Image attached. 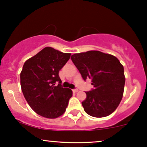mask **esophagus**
Instances as JSON below:
<instances>
[{
    "label": "esophagus",
    "instance_id": "esophagus-1",
    "mask_svg": "<svg viewBox=\"0 0 147 147\" xmlns=\"http://www.w3.org/2000/svg\"><path fill=\"white\" fill-rule=\"evenodd\" d=\"M77 92H78V89H74L73 90V93H77Z\"/></svg>",
    "mask_w": 147,
    "mask_h": 147
}]
</instances>
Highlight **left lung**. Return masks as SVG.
I'll list each match as a JSON object with an SVG mask.
<instances>
[{"instance_id":"left-lung-1","label":"left lung","mask_w":147,"mask_h":147,"mask_svg":"<svg viewBox=\"0 0 147 147\" xmlns=\"http://www.w3.org/2000/svg\"><path fill=\"white\" fill-rule=\"evenodd\" d=\"M71 59L82 78L92 80L94 89L85 92L82 102L84 111L91 117L110 115L120 104L124 92V68L115 56L97 50L74 54Z\"/></svg>"}]
</instances>
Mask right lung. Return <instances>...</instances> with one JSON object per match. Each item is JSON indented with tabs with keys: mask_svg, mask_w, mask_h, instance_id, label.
Segmentation results:
<instances>
[{
	"mask_svg": "<svg viewBox=\"0 0 147 147\" xmlns=\"http://www.w3.org/2000/svg\"><path fill=\"white\" fill-rule=\"evenodd\" d=\"M70 57V53L46 47L24 64L20 73L22 91L37 115L56 119L65 113L72 90L61 87L59 73ZM56 82H59L57 86Z\"/></svg>",
	"mask_w": 147,
	"mask_h": 147,
	"instance_id": "right-lung-1",
	"label": "right lung"
}]
</instances>
